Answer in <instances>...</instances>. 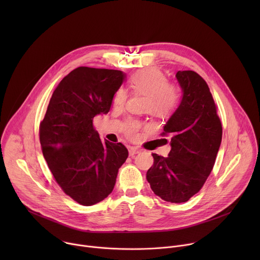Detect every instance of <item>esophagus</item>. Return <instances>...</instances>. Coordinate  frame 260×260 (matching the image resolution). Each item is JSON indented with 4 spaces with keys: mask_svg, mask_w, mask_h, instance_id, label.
<instances>
[{
    "mask_svg": "<svg viewBox=\"0 0 260 260\" xmlns=\"http://www.w3.org/2000/svg\"><path fill=\"white\" fill-rule=\"evenodd\" d=\"M139 152H140V149H138V148H136V147H129L128 148L129 156H134L135 154H138Z\"/></svg>",
    "mask_w": 260,
    "mask_h": 260,
    "instance_id": "1",
    "label": "esophagus"
}]
</instances>
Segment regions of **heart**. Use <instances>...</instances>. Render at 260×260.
<instances>
[{"mask_svg":"<svg viewBox=\"0 0 260 260\" xmlns=\"http://www.w3.org/2000/svg\"><path fill=\"white\" fill-rule=\"evenodd\" d=\"M129 87L136 93L146 94L145 108L150 112L167 116L173 113L180 101V89L167 82L165 74L155 67H149L136 72L129 79ZM127 98L125 88L119 87L113 96V105L122 106ZM141 125L136 120H127L124 124V133L131 139H137Z\"/></svg>","mask_w":260,"mask_h":260,"instance_id":"heart-1","label":"heart"}]
</instances>
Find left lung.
Segmentation results:
<instances>
[{"instance_id": "1", "label": "left lung", "mask_w": 260, "mask_h": 260, "mask_svg": "<svg viewBox=\"0 0 260 260\" xmlns=\"http://www.w3.org/2000/svg\"><path fill=\"white\" fill-rule=\"evenodd\" d=\"M181 102L164 126L170 134L168 157L152 153L146 174L153 192L166 202L185 203L198 193L215 164L222 125L206 81L193 71H178Z\"/></svg>"}]
</instances>
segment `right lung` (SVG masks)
Segmentation results:
<instances>
[{
  "mask_svg": "<svg viewBox=\"0 0 260 260\" xmlns=\"http://www.w3.org/2000/svg\"><path fill=\"white\" fill-rule=\"evenodd\" d=\"M126 75L117 70L79 67L58 83L40 124L44 158L63 192L92 206L112 192L128 156L121 143L103 141L93 118L107 114Z\"/></svg>",
  "mask_w": 260,
  "mask_h": 260,
  "instance_id": "obj_1",
  "label": "right lung"
}]
</instances>
